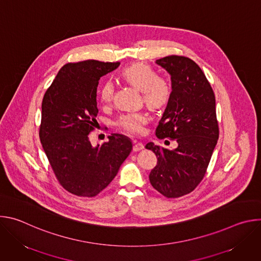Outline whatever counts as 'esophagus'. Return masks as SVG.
<instances>
[{"instance_id":"obj_1","label":"esophagus","mask_w":261,"mask_h":261,"mask_svg":"<svg viewBox=\"0 0 261 261\" xmlns=\"http://www.w3.org/2000/svg\"><path fill=\"white\" fill-rule=\"evenodd\" d=\"M143 146H144L143 143H141V142H135L134 145H133V151H134V152H138V151L142 150Z\"/></svg>"}]
</instances>
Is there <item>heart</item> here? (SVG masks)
<instances>
[{"label": "heart", "mask_w": 261, "mask_h": 261, "mask_svg": "<svg viewBox=\"0 0 261 261\" xmlns=\"http://www.w3.org/2000/svg\"><path fill=\"white\" fill-rule=\"evenodd\" d=\"M122 79L136 90L140 91L144 103L152 109L164 107L170 98L171 88L168 82L157 75V72L146 64L134 63L123 69ZM114 95L113 82L105 81L99 90V99L102 104H108ZM148 117L143 111H135L123 115L118 125L129 133H141Z\"/></svg>", "instance_id": "obj_1"}]
</instances>
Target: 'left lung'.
I'll use <instances>...</instances> for the list:
<instances>
[{
	"mask_svg": "<svg viewBox=\"0 0 261 261\" xmlns=\"http://www.w3.org/2000/svg\"><path fill=\"white\" fill-rule=\"evenodd\" d=\"M171 80V95L156 129L159 138L177 142L174 150L148 142L157 156L148 178L167 198L192 192L203 178L219 138L216 99L199 66L189 58L169 56L156 61Z\"/></svg>",
	"mask_w": 261,
	"mask_h": 261,
	"instance_id": "8db88e82",
	"label": "left lung"
}]
</instances>
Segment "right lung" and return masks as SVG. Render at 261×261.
Returning a JSON list of instances; mask_svg holds the SVG:
<instances>
[{
	"label": "right lung",
	"instance_id": "obj_1",
	"mask_svg": "<svg viewBox=\"0 0 261 261\" xmlns=\"http://www.w3.org/2000/svg\"><path fill=\"white\" fill-rule=\"evenodd\" d=\"M119 65L95 60L68 63L43 97L40 141L58 180L74 195L100 193L132 151L131 139L123 134H111L96 146L89 139L97 123L99 80Z\"/></svg>",
	"mask_w": 261,
	"mask_h": 261
}]
</instances>
